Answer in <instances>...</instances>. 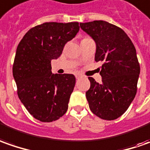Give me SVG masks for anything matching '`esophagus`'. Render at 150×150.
I'll return each instance as SVG.
<instances>
[{
  "label": "esophagus",
  "instance_id": "34e87169",
  "mask_svg": "<svg viewBox=\"0 0 150 150\" xmlns=\"http://www.w3.org/2000/svg\"><path fill=\"white\" fill-rule=\"evenodd\" d=\"M75 77H76V79H79V78H80V77H81V75H79V74H78V75H75Z\"/></svg>",
  "mask_w": 150,
  "mask_h": 150
}]
</instances>
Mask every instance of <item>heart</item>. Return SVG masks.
I'll use <instances>...</instances> for the list:
<instances>
[{
  "mask_svg": "<svg viewBox=\"0 0 150 150\" xmlns=\"http://www.w3.org/2000/svg\"><path fill=\"white\" fill-rule=\"evenodd\" d=\"M85 39H88V37H86V38H84V39H83V40H85Z\"/></svg>",
  "mask_w": 150,
  "mask_h": 150,
  "instance_id": "obj_1",
  "label": "heart"
}]
</instances>
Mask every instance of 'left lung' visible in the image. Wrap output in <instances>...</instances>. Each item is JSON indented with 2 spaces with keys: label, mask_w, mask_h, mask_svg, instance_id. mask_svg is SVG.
Returning a JSON list of instances; mask_svg holds the SVG:
<instances>
[{
  "label": "left lung",
  "mask_w": 150,
  "mask_h": 150,
  "mask_svg": "<svg viewBox=\"0 0 150 150\" xmlns=\"http://www.w3.org/2000/svg\"><path fill=\"white\" fill-rule=\"evenodd\" d=\"M80 25L96 42L95 60L104 61L100 72L102 82L89 77L91 88L85 96L90 109L103 120H115L127 110L136 95L140 67L135 47L121 28L107 21Z\"/></svg>",
  "instance_id": "1"
}]
</instances>
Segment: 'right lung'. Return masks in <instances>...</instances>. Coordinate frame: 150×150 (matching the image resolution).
I'll use <instances>...</instances> for the list:
<instances>
[{
  "instance_id": "right-lung-1",
  "label": "right lung",
  "mask_w": 150,
  "mask_h": 150,
  "mask_svg": "<svg viewBox=\"0 0 150 150\" xmlns=\"http://www.w3.org/2000/svg\"><path fill=\"white\" fill-rule=\"evenodd\" d=\"M79 30L78 22H45L29 30L17 46L12 69L17 95L40 121H54L68 110L75 75L52 74L50 62L60 56Z\"/></svg>"
}]
</instances>
